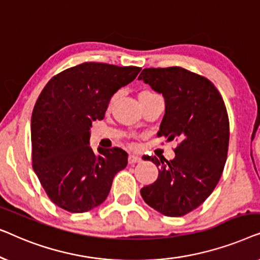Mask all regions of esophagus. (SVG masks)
<instances>
[{
    "label": "esophagus",
    "instance_id": "1",
    "mask_svg": "<svg viewBox=\"0 0 260 260\" xmlns=\"http://www.w3.org/2000/svg\"><path fill=\"white\" fill-rule=\"evenodd\" d=\"M142 161V158L140 156H136V155H130L129 158H127V162H129V165H135V163H140Z\"/></svg>",
    "mask_w": 260,
    "mask_h": 260
}]
</instances>
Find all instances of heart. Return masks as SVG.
Segmentation results:
<instances>
[{"instance_id": "heart-1", "label": "heart", "mask_w": 260, "mask_h": 260, "mask_svg": "<svg viewBox=\"0 0 260 260\" xmlns=\"http://www.w3.org/2000/svg\"><path fill=\"white\" fill-rule=\"evenodd\" d=\"M145 94H154V93H151V92H148V91H144V92H142V93H141L140 95H145ZM115 99H116V97H113V98H112V102L115 101Z\"/></svg>"}]
</instances>
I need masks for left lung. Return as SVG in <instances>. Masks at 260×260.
Returning <instances> with one entry per match:
<instances>
[{"label": "left lung", "mask_w": 260, "mask_h": 260, "mask_svg": "<svg viewBox=\"0 0 260 260\" xmlns=\"http://www.w3.org/2000/svg\"><path fill=\"white\" fill-rule=\"evenodd\" d=\"M138 79L165 98L157 135L179 142L172 161L145 156L158 177L141 195L161 214L182 216L198 208L221 177L230 141L225 103L212 81L182 67L144 69Z\"/></svg>", "instance_id": "8db88e82"}]
</instances>
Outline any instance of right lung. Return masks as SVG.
<instances>
[{"instance_id": "add662e5", "label": "right lung", "mask_w": 260, "mask_h": 260, "mask_svg": "<svg viewBox=\"0 0 260 260\" xmlns=\"http://www.w3.org/2000/svg\"><path fill=\"white\" fill-rule=\"evenodd\" d=\"M140 71L84 62L53 77L39 95L30 120L33 169L60 208L71 213L95 208L108 198L116 174L126 167L122 149L92 150L90 127L104 118L112 95Z\"/></svg>"}]
</instances>
